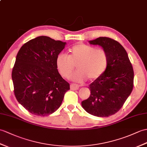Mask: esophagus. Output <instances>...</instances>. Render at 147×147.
Instances as JSON below:
<instances>
[{"mask_svg": "<svg viewBox=\"0 0 147 147\" xmlns=\"http://www.w3.org/2000/svg\"><path fill=\"white\" fill-rule=\"evenodd\" d=\"M79 85H78L76 84H74V83H72L71 85H70V88L71 90H77L79 89Z\"/></svg>", "mask_w": 147, "mask_h": 147, "instance_id": "1", "label": "esophagus"}]
</instances>
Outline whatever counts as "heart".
<instances>
[{
  "label": "heart",
  "mask_w": 147,
  "mask_h": 147,
  "mask_svg": "<svg viewBox=\"0 0 147 147\" xmlns=\"http://www.w3.org/2000/svg\"><path fill=\"white\" fill-rule=\"evenodd\" d=\"M68 56L60 53L56 57V66L59 73L69 78L76 64L77 71L71 76V80L77 83H83L87 78L94 80L100 77L107 69L108 56L103 49L84 44H79L69 50Z\"/></svg>",
  "instance_id": "heart-1"
}]
</instances>
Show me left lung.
Listing matches in <instances>:
<instances>
[{"instance_id":"1","label":"left lung","mask_w":147,"mask_h":147,"mask_svg":"<svg viewBox=\"0 0 147 147\" xmlns=\"http://www.w3.org/2000/svg\"><path fill=\"white\" fill-rule=\"evenodd\" d=\"M89 43L101 46L108 61L105 72L88 87L90 96L81 102V106L92 115L108 117L120 110L131 94L134 69L127 51L117 40L100 37Z\"/></svg>"}]
</instances>
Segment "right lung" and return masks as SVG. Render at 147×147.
I'll return each instance as SVG.
<instances>
[{
	"instance_id": "right-lung-1",
	"label": "right lung",
	"mask_w": 147,
	"mask_h": 147,
	"mask_svg": "<svg viewBox=\"0 0 147 147\" xmlns=\"http://www.w3.org/2000/svg\"><path fill=\"white\" fill-rule=\"evenodd\" d=\"M66 44L47 36H39L20 47L12 72L14 94L30 113L47 116L62 103L69 84L61 77L56 59Z\"/></svg>"
}]
</instances>
